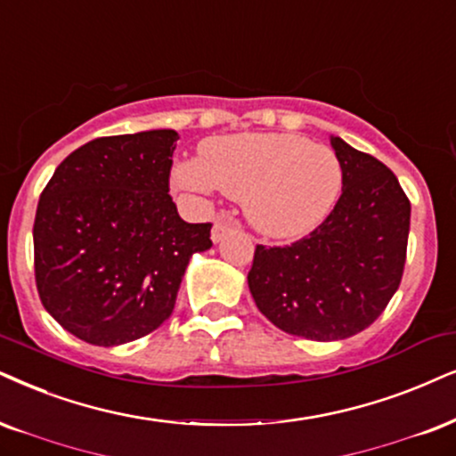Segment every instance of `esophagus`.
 Listing matches in <instances>:
<instances>
[{"instance_id": "esophagus-1", "label": "esophagus", "mask_w": 456, "mask_h": 456, "mask_svg": "<svg viewBox=\"0 0 456 456\" xmlns=\"http://www.w3.org/2000/svg\"><path fill=\"white\" fill-rule=\"evenodd\" d=\"M233 227V218L227 215H218L215 218V224H212V241H221L223 235Z\"/></svg>"}]
</instances>
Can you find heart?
I'll list each match as a JSON object with an SVG mask.
<instances>
[{
  "instance_id": "b5f03b06",
  "label": "heart",
  "mask_w": 456,
  "mask_h": 456,
  "mask_svg": "<svg viewBox=\"0 0 456 456\" xmlns=\"http://www.w3.org/2000/svg\"><path fill=\"white\" fill-rule=\"evenodd\" d=\"M187 191H218L244 201L248 223L273 240L309 233L337 204L343 166L326 145L286 132L215 136L198 149V161L172 172Z\"/></svg>"
}]
</instances>
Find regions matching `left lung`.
I'll return each instance as SVG.
<instances>
[{
	"label": "left lung",
	"mask_w": 456,
	"mask_h": 456,
	"mask_svg": "<svg viewBox=\"0 0 456 456\" xmlns=\"http://www.w3.org/2000/svg\"><path fill=\"white\" fill-rule=\"evenodd\" d=\"M343 193L326 221L290 246H256L248 286L271 324L338 341L383 314L402 281L411 201L394 172L332 136Z\"/></svg>",
	"instance_id": "1"
}]
</instances>
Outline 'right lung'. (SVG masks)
<instances>
[{"mask_svg":"<svg viewBox=\"0 0 456 456\" xmlns=\"http://www.w3.org/2000/svg\"><path fill=\"white\" fill-rule=\"evenodd\" d=\"M175 130L102 136L61 161L33 224L36 284L67 332L101 347L145 337L172 315L210 223H185L170 198Z\"/></svg>","mask_w":456,"mask_h":456,"instance_id":"1","label":"right lung"}]
</instances>
